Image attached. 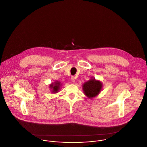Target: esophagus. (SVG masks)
I'll use <instances>...</instances> for the list:
<instances>
[{"label":"esophagus","instance_id":"obj_1","mask_svg":"<svg viewBox=\"0 0 147 147\" xmlns=\"http://www.w3.org/2000/svg\"><path fill=\"white\" fill-rule=\"evenodd\" d=\"M71 81H72L73 82H75V81H76V78H75V77H74V76L71 77Z\"/></svg>","mask_w":147,"mask_h":147}]
</instances>
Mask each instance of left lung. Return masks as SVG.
Here are the masks:
<instances>
[{
  "instance_id": "8db88e82",
  "label": "left lung",
  "mask_w": 147,
  "mask_h": 147,
  "mask_svg": "<svg viewBox=\"0 0 147 147\" xmlns=\"http://www.w3.org/2000/svg\"><path fill=\"white\" fill-rule=\"evenodd\" d=\"M102 88V83L99 81H96L94 78L90 79L83 85L84 93L89 98L96 96L100 92Z\"/></svg>"
}]
</instances>
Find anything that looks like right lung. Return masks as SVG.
I'll return each instance as SVG.
<instances>
[{
  "label": "right lung",
  "mask_w": 147,
  "mask_h": 147,
  "mask_svg": "<svg viewBox=\"0 0 147 147\" xmlns=\"http://www.w3.org/2000/svg\"><path fill=\"white\" fill-rule=\"evenodd\" d=\"M60 82H55V85H53V84H52L51 85V86H50V88H52V91L53 92H57V91H58V90H59V86H60Z\"/></svg>",
  "instance_id": "1"
}]
</instances>
